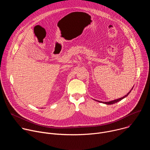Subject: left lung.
I'll return each instance as SVG.
<instances>
[{
  "label": "left lung",
  "instance_id": "obj_1",
  "mask_svg": "<svg viewBox=\"0 0 150 150\" xmlns=\"http://www.w3.org/2000/svg\"><path fill=\"white\" fill-rule=\"evenodd\" d=\"M133 89V88L131 89V90ZM131 90L126 95H125V96H123V97H121V98H118V99H116V100H113V101H108V102H103V101H98V102H100V103H104V104H115V103H117V102H118V101H120V100H122V99H123L124 98H125L126 97H127L128 95H129V94L131 93ZM97 101V100H96Z\"/></svg>",
  "mask_w": 150,
  "mask_h": 150
}]
</instances>
